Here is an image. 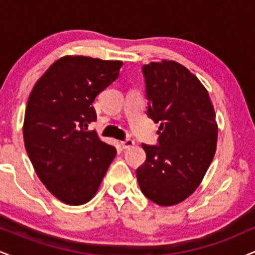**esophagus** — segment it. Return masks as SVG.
Listing matches in <instances>:
<instances>
[{
	"label": "esophagus",
	"mask_w": 255,
	"mask_h": 255,
	"mask_svg": "<svg viewBox=\"0 0 255 255\" xmlns=\"http://www.w3.org/2000/svg\"><path fill=\"white\" fill-rule=\"evenodd\" d=\"M133 145H134V140H131V139H126V140H124V141H121V146L124 148H128Z\"/></svg>",
	"instance_id": "esophagus-1"
}]
</instances>
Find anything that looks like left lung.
<instances>
[{
    "label": "left lung",
    "instance_id": "1",
    "mask_svg": "<svg viewBox=\"0 0 255 255\" xmlns=\"http://www.w3.org/2000/svg\"><path fill=\"white\" fill-rule=\"evenodd\" d=\"M147 116L158 145L142 144L146 160L136 169L140 189L160 206L192 194L211 164L217 146L216 114L209 92L182 64L163 60L142 66Z\"/></svg>",
    "mask_w": 255,
    "mask_h": 255
}]
</instances>
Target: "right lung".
Instances as JSON below:
<instances>
[{"label":"right lung","mask_w":255,"mask_h":255,"mask_svg":"<svg viewBox=\"0 0 255 255\" xmlns=\"http://www.w3.org/2000/svg\"><path fill=\"white\" fill-rule=\"evenodd\" d=\"M121 61L64 56L32 89L25 110V148L39 180L54 197L81 205L95 197L116 148L89 125L92 103L119 78Z\"/></svg>","instance_id":"1"}]
</instances>
